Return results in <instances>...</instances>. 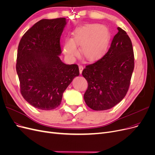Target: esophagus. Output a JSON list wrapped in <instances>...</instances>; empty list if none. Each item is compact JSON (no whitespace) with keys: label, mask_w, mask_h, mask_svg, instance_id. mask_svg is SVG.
Returning <instances> with one entry per match:
<instances>
[{"label":"esophagus","mask_w":155,"mask_h":155,"mask_svg":"<svg viewBox=\"0 0 155 155\" xmlns=\"http://www.w3.org/2000/svg\"><path fill=\"white\" fill-rule=\"evenodd\" d=\"M78 68H79V71H80V73H82V70H83V69H84V67H83V66H82V65H79L78 66Z\"/></svg>","instance_id":"esophagus-1"}]
</instances>
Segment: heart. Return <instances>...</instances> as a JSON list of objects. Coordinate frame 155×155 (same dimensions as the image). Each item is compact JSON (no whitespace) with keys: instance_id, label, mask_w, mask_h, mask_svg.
<instances>
[{"instance_id":"1","label":"heart","mask_w":155,"mask_h":155,"mask_svg":"<svg viewBox=\"0 0 155 155\" xmlns=\"http://www.w3.org/2000/svg\"><path fill=\"white\" fill-rule=\"evenodd\" d=\"M108 41L109 34L105 27L89 24L74 31L72 39L64 40L63 51L68 58L73 59L78 54L77 46H81V54L87 60H93L104 52Z\"/></svg>"}]
</instances>
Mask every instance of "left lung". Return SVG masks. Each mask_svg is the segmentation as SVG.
I'll use <instances>...</instances> for the list:
<instances>
[{
  "instance_id": "8db88e82",
  "label": "left lung",
  "mask_w": 155,
  "mask_h": 155,
  "mask_svg": "<svg viewBox=\"0 0 155 155\" xmlns=\"http://www.w3.org/2000/svg\"><path fill=\"white\" fill-rule=\"evenodd\" d=\"M117 30L105 55L82 71L88 83L84 98L94 110L114 107L129 89L134 69L133 46L127 33L120 27Z\"/></svg>"
}]
</instances>
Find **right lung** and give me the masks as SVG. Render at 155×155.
Wrapping results in <instances>:
<instances>
[{
	"label": "right lung",
	"instance_id": "add662e5",
	"mask_svg": "<svg viewBox=\"0 0 155 155\" xmlns=\"http://www.w3.org/2000/svg\"><path fill=\"white\" fill-rule=\"evenodd\" d=\"M66 24L65 18L43 19L30 28L20 39L16 69L20 93L38 109H55L73 79L79 75L77 64H66L60 38Z\"/></svg>",
	"mask_w": 155,
	"mask_h": 155
}]
</instances>
